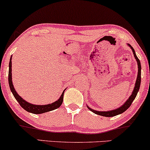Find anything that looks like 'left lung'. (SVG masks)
<instances>
[{"label": "left lung", "instance_id": "1", "mask_svg": "<svg viewBox=\"0 0 150 150\" xmlns=\"http://www.w3.org/2000/svg\"><path fill=\"white\" fill-rule=\"evenodd\" d=\"M128 45L130 46V48H131L132 53H133V54H134V57H135L136 61H137V68H138V73H137V80H136L135 87H134V89H133V91H132V94L130 95V97L128 98V100H127L124 103V104H123L121 106H120V107L116 108V109L111 110V111H96V110H93L91 108H89L88 106H87V108H88L91 111H92L93 113H96V114L100 115V116H105V117H112V116H117V115H118V114H121L122 113L124 112V111H126V110L128 109L129 107H130V105L132 104V101H134V99H135L136 96H137V92H138L139 89H140V82H141V65H140V60L138 59V58L137 57V56H136L135 51V50H134L133 48H132V46L130 45V44H128Z\"/></svg>", "mask_w": 150, "mask_h": 150}]
</instances>
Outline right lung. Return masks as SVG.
<instances>
[{
  "instance_id": "add662e5",
  "label": "right lung",
  "mask_w": 150,
  "mask_h": 150,
  "mask_svg": "<svg viewBox=\"0 0 150 150\" xmlns=\"http://www.w3.org/2000/svg\"><path fill=\"white\" fill-rule=\"evenodd\" d=\"M12 56L10 59V63H9V73H8V82H9V86L10 90H11L12 93H13V96H14L15 99L18 101L20 106H22L24 109L26 110L28 112L34 113V114H40V113H46L48 111H53V110L56 109V108H59L61 106L62 103L63 101V95H64V92L62 93L61 96L60 97L59 99L57 101H54V102L51 103L49 104L46 105H35L30 104V103L27 102L25 100H24L22 98L18 95V94L15 91V89L14 88L13 85V81H12Z\"/></svg>"
}]
</instances>
